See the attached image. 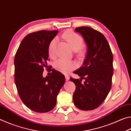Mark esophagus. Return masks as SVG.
Listing matches in <instances>:
<instances>
[{"mask_svg":"<svg viewBox=\"0 0 131 131\" xmlns=\"http://www.w3.org/2000/svg\"><path fill=\"white\" fill-rule=\"evenodd\" d=\"M65 79H66V81H68L69 80V77L68 75H65Z\"/></svg>","mask_w":131,"mask_h":131,"instance_id":"1","label":"esophagus"}]
</instances>
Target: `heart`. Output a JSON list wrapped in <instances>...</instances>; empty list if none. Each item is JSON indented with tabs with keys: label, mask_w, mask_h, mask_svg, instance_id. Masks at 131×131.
<instances>
[{
	"label": "heart",
	"mask_w": 131,
	"mask_h": 131,
	"mask_svg": "<svg viewBox=\"0 0 131 131\" xmlns=\"http://www.w3.org/2000/svg\"><path fill=\"white\" fill-rule=\"evenodd\" d=\"M62 37L68 42L72 50L75 51L77 56L79 58H83L85 54L84 48L82 47L84 40L81 36L71 30L66 31L62 35ZM57 43V38L52 39L48 44V51L50 57L54 58L56 56V46ZM76 67V64L72 61L59 59L55 62L54 68L63 73L67 74Z\"/></svg>",
	"instance_id": "1"
}]
</instances>
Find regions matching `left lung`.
<instances>
[{
  "instance_id": "left-lung-1",
  "label": "left lung",
  "mask_w": 131,
  "mask_h": 131,
  "mask_svg": "<svg viewBox=\"0 0 131 131\" xmlns=\"http://www.w3.org/2000/svg\"><path fill=\"white\" fill-rule=\"evenodd\" d=\"M75 31L83 36L87 51L83 65L73 72L81 79L70 78L76 85L73 99L79 109L94 110L103 103L112 87L113 56L102 33L88 26L76 28Z\"/></svg>"
}]
</instances>
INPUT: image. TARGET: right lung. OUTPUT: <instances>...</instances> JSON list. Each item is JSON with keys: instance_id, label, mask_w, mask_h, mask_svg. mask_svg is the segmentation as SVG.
I'll return each instance as SVG.
<instances>
[{"instance_id": "right-lung-1", "label": "right lung", "mask_w": 131, "mask_h": 131, "mask_svg": "<svg viewBox=\"0 0 131 131\" xmlns=\"http://www.w3.org/2000/svg\"><path fill=\"white\" fill-rule=\"evenodd\" d=\"M58 32L42 30L28 34L15 55L14 77L18 93L24 105L36 112L52 110L65 84V76L55 69L51 70L50 76H43L44 68H48V44Z\"/></svg>"}]
</instances>
